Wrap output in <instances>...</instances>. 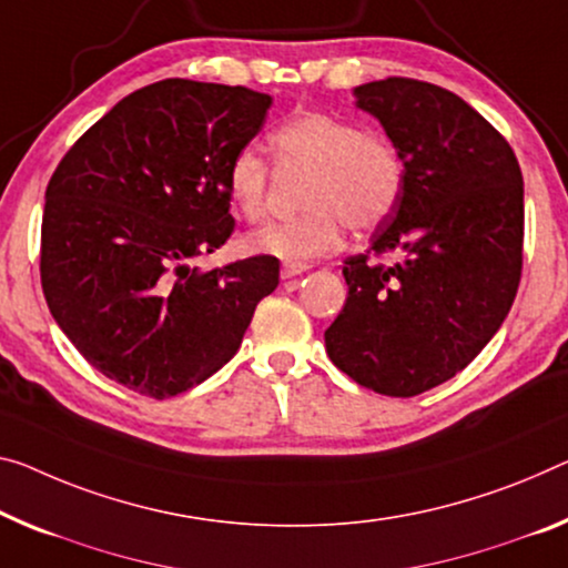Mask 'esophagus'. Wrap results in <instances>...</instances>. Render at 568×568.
<instances>
[{"mask_svg":"<svg viewBox=\"0 0 568 568\" xmlns=\"http://www.w3.org/2000/svg\"><path fill=\"white\" fill-rule=\"evenodd\" d=\"M307 272V264H284L282 266V278H292Z\"/></svg>","mask_w":568,"mask_h":568,"instance_id":"34e87169","label":"esophagus"}]
</instances>
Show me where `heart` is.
I'll return each mask as SVG.
<instances>
[{
	"mask_svg": "<svg viewBox=\"0 0 568 568\" xmlns=\"http://www.w3.org/2000/svg\"><path fill=\"white\" fill-rule=\"evenodd\" d=\"M272 150L282 164L307 168L312 174L300 193L304 211L251 231V254L307 264L335 251L343 223L353 231L375 229L404 193L406 170L394 146L333 113L307 111L290 119L272 134ZM225 180L235 207L248 221H258L268 193L264 156L243 146L233 154Z\"/></svg>",
	"mask_w": 568,
	"mask_h": 568,
	"instance_id": "b5f03b06",
	"label": "heart"
}]
</instances>
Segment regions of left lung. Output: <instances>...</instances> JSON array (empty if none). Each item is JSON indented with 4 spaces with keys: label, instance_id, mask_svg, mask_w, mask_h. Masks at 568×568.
Segmentation results:
<instances>
[{
    "label": "left lung",
    "instance_id": "obj_1",
    "mask_svg": "<svg viewBox=\"0 0 568 568\" xmlns=\"http://www.w3.org/2000/svg\"><path fill=\"white\" fill-rule=\"evenodd\" d=\"M404 162V193L347 256V300L325 329L329 361L383 396L408 398L475 361L508 317L523 266V174L490 121L439 85L386 78L353 91Z\"/></svg>",
    "mask_w": 568,
    "mask_h": 568
}]
</instances>
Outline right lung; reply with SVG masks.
<instances>
[{
    "mask_svg": "<svg viewBox=\"0 0 568 568\" xmlns=\"http://www.w3.org/2000/svg\"><path fill=\"white\" fill-rule=\"evenodd\" d=\"M272 95L185 78L121 99L52 172L40 278L50 314L85 361L136 394L170 398L221 371L278 258L213 272L190 261L233 233L229 164Z\"/></svg>",
    "mask_w": 568,
    "mask_h": 568,
    "instance_id": "right-lung-1",
    "label": "right lung"
}]
</instances>
